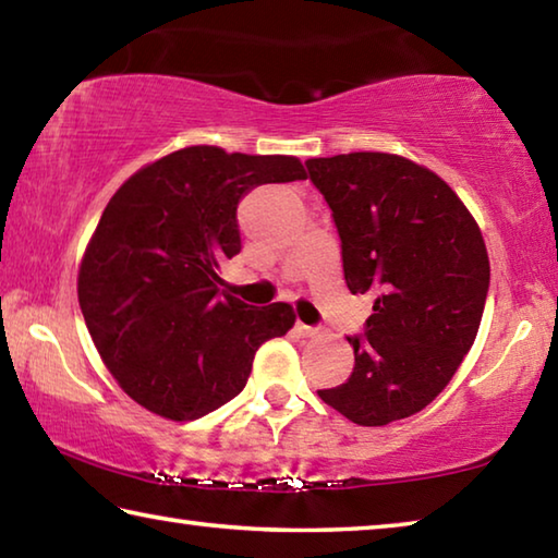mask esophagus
Segmentation results:
<instances>
[{"instance_id":"1","label":"esophagus","mask_w":558,"mask_h":558,"mask_svg":"<svg viewBox=\"0 0 558 558\" xmlns=\"http://www.w3.org/2000/svg\"><path fill=\"white\" fill-rule=\"evenodd\" d=\"M295 329H298V332H300L302 337H317V335H319V327H310V325H305V323H298Z\"/></svg>"}]
</instances>
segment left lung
Here are the masks:
<instances>
[{
	"mask_svg": "<svg viewBox=\"0 0 558 558\" xmlns=\"http://www.w3.org/2000/svg\"><path fill=\"white\" fill-rule=\"evenodd\" d=\"M342 241L347 288L372 292L354 369L317 391L356 426L409 418L446 389L470 352L489 290L475 219L430 169L386 153L307 159Z\"/></svg>",
	"mask_w": 558,
	"mask_h": 558,
	"instance_id": "obj_1",
	"label": "left lung"
}]
</instances>
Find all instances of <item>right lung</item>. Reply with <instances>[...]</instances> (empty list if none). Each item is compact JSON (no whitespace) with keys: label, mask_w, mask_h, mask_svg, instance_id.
Masks as SVG:
<instances>
[{"label":"right lung","mask_w":558,"mask_h":558,"mask_svg":"<svg viewBox=\"0 0 558 558\" xmlns=\"http://www.w3.org/2000/svg\"><path fill=\"white\" fill-rule=\"evenodd\" d=\"M305 177L298 157L196 145L118 189L81 260L78 302L132 401L169 421L202 418L243 391L258 347L295 325L288 302L226 295L216 268L241 251L243 196Z\"/></svg>","instance_id":"1"}]
</instances>
